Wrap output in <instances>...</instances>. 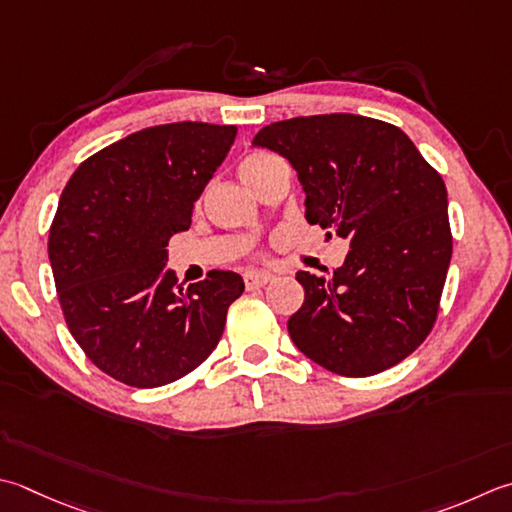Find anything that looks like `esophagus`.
Instances as JSON below:
<instances>
[{"mask_svg":"<svg viewBox=\"0 0 512 512\" xmlns=\"http://www.w3.org/2000/svg\"><path fill=\"white\" fill-rule=\"evenodd\" d=\"M270 279H273V275H268V273H255V270H250V273H244V284H246L248 290L262 288V286H266L270 282Z\"/></svg>","mask_w":512,"mask_h":512,"instance_id":"esophagus-1","label":"esophagus"}]
</instances>
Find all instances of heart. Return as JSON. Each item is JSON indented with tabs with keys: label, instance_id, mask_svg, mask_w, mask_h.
<instances>
[{
	"label": "heart",
	"instance_id": "obj_1",
	"mask_svg": "<svg viewBox=\"0 0 512 512\" xmlns=\"http://www.w3.org/2000/svg\"><path fill=\"white\" fill-rule=\"evenodd\" d=\"M275 162H277V157L268 155V153H250L237 166L239 177H242L248 186L259 190V186H262V182H264V177L268 175L270 166H273Z\"/></svg>",
	"mask_w": 512,
	"mask_h": 512
}]
</instances>
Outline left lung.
Segmentation results:
<instances>
[{
  "label": "left lung",
  "instance_id": "obj_1",
  "mask_svg": "<svg viewBox=\"0 0 512 512\" xmlns=\"http://www.w3.org/2000/svg\"><path fill=\"white\" fill-rule=\"evenodd\" d=\"M286 157L306 190V219L348 239L333 275L297 273L295 346L342 377L393 368L439 315L453 233L442 175L382 119L330 113L264 126L253 139Z\"/></svg>",
  "mask_w": 512,
  "mask_h": 512
}]
</instances>
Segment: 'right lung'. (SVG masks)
Returning a JSON list of instances; mask_svg holds the SVG:
<instances>
[{
    "instance_id": "add662e5",
    "label": "right lung",
    "mask_w": 512,
    "mask_h": 512,
    "mask_svg": "<svg viewBox=\"0 0 512 512\" xmlns=\"http://www.w3.org/2000/svg\"><path fill=\"white\" fill-rule=\"evenodd\" d=\"M235 126H150L84 159L50 224L48 259L70 335L102 373L126 386L177 382L224 333L242 277L213 270L177 284L168 239L235 142Z\"/></svg>"
}]
</instances>
